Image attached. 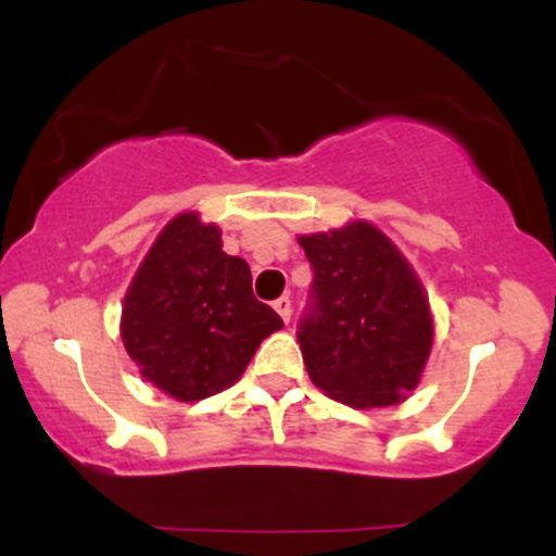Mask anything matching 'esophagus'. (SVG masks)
<instances>
[{
  "label": "esophagus",
  "instance_id": "esophagus-1",
  "mask_svg": "<svg viewBox=\"0 0 556 556\" xmlns=\"http://www.w3.org/2000/svg\"><path fill=\"white\" fill-rule=\"evenodd\" d=\"M274 311H277V314L282 316V321H285V324H290V316H292V300L287 298V295L277 298V300H274Z\"/></svg>",
  "mask_w": 556,
  "mask_h": 556
}]
</instances>
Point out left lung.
Masks as SVG:
<instances>
[{
    "label": "left lung",
    "mask_w": 556,
    "mask_h": 556,
    "mask_svg": "<svg viewBox=\"0 0 556 556\" xmlns=\"http://www.w3.org/2000/svg\"><path fill=\"white\" fill-rule=\"evenodd\" d=\"M300 245L314 269L298 321L311 381L353 407L400 402L416 389L433 337L410 264L366 222L303 235Z\"/></svg>",
    "instance_id": "8db88e82"
}]
</instances>
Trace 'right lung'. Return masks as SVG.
I'll return each instance as SVG.
<instances>
[{
	"label": "right lung",
	"instance_id": "1",
	"mask_svg": "<svg viewBox=\"0 0 556 556\" xmlns=\"http://www.w3.org/2000/svg\"><path fill=\"white\" fill-rule=\"evenodd\" d=\"M282 318L253 295L251 269L222 232L180 214L162 229L125 295L123 342L140 374L175 400L232 387Z\"/></svg>",
	"mask_w": 556,
	"mask_h": 556
}]
</instances>
